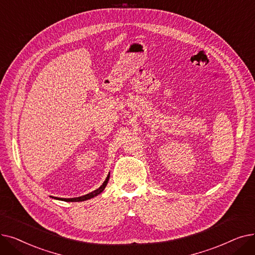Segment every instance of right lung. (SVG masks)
<instances>
[{"label": "right lung", "instance_id": "add662e5", "mask_svg": "<svg viewBox=\"0 0 255 255\" xmlns=\"http://www.w3.org/2000/svg\"><path fill=\"white\" fill-rule=\"evenodd\" d=\"M109 177H110V174H109V175L107 176L106 180L104 181V184H103L99 189L94 190L93 192H91V193H89V194H86V195L81 196V197H76V198H61V200H65V201H84V200H87V199H90V198H92V197H94V196H96V195H99V194H101V193L105 190V188H106V186H107V184H108ZM56 199H59V198L56 197Z\"/></svg>", "mask_w": 255, "mask_h": 255}]
</instances>
